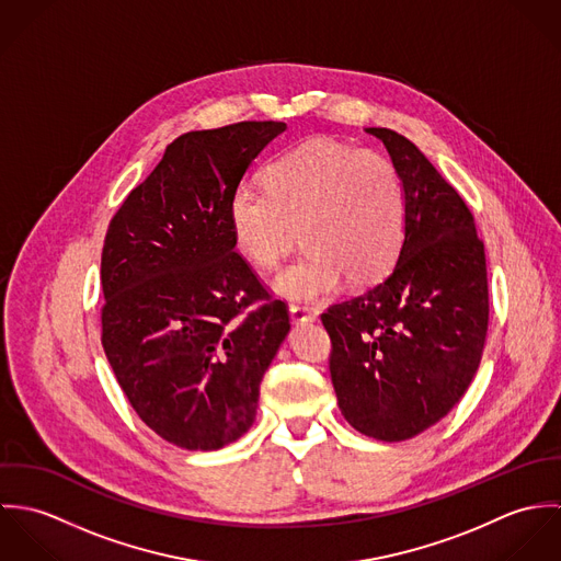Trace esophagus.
Masks as SVG:
<instances>
[{
	"instance_id": "1",
	"label": "esophagus",
	"mask_w": 561,
	"mask_h": 561,
	"mask_svg": "<svg viewBox=\"0 0 561 561\" xmlns=\"http://www.w3.org/2000/svg\"><path fill=\"white\" fill-rule=\"evenodd\" d=\"M289 318L294 323H309V321L318 320V313L307 309V307H298V305H291L289 307Z\"/></svg>"
}]
</instances>
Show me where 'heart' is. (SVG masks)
Returning a JSON list of instances; mask_svg holds the SVG:
<instances>
[{
    "label": "heart",
    "mask_w": 561,
    "mask_h": 561,
    "mask_svg": "<svg viewBox=\"0 0 561 561\" xmlns=\"http://www.w3.org/2000/svg\"><path fill=\"white\" fill-rule=\"evenodd\" d=\"M265 190L240 187L229 207L233 238L259 267L272 270L302 229L309 252L274 283L296 302H318L341 285L380 280L403 241L405 201L393 161L330 138L307 140L270 161Z\"/></svg>",
    "instance_id": "1"
}]
</instances>
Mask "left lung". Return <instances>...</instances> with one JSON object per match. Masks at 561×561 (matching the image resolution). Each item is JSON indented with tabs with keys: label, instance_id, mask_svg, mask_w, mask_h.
<instances>
[{
	"label": "left lung",
	"instance_id": "left-lung-1",
	"mask_svg": "<svg viewBox=\"0 0 561 561\" xmlns=\"http://www.w3.org/2000/svg\"><path fill=\"white\" fill-rule=\"evenodd\" d=\"M400 172L403 243L385 280L328 307L330 378L341 414L398 443L438 423L467 393L488 330L483 241L462 196L393 129L369 127Z\"/></svg>",
	"mask_w": 561,
	"mask_h": 561
}]
</instances>
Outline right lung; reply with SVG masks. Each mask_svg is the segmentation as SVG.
I'll list each match as a JSON object with an SVG mask.
<instances>
[{
	"label": "right lung",
	"mask_w": 561,
	"mask_h": 561,
	"mask_svg": "<svg viewBox=\"0 0 561 561\" xmlns=\"http://www.w3.org/2000/svg\"><path fill=\"white\" fill-rule=\"evenodd\" d=\"M285 129L243 121L179 136L105 233V356L138 416L181 449L248 432L289 332L287 305L236 250L229 216L248 165Z\"/></svg>",
	"instance_id": "right-lung-1"
}]
</instances>
